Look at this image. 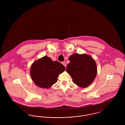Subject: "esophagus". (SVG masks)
Returning a JSON list of instances; mask_svg holds the SVG:
<instances>
[{"mask_svg":"<svg viewBox=\"0 0 125 125\" xmlns=\"http://www.w3.org/2000/svg\"><path fill=\"white\" fill-rule=\"evenodd\" d=\"M62 64L63 65H64L65 66V67H66V64H65V61H64V62H62Z\"/></svg>","mask_w":125,"mask_h":125,"instance_id":"34e87169","label":"esophagus"}]
</instances>
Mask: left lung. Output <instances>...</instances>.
I'll return each mask as SVG.
<instances>
[{
  "mask_svg": "<svg viewBox=\"0 0 125 125\" xmlns=\"http://www.w3.org/2000/svg\"><path fill=\"white\" fill-rule=\"evenodd\" d=\"M70 63L66 72L70 74L73 83L82 88L88 87L94 80L97 73L95 60L88 55L73 54L69 58Z\"/></svg>",
  "mask_w": 125,
  "mask_h": 125,
  "instance_id": "left-lung-1",
  "label": "left lung"
}]
</instances>
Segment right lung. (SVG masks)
I'll use <instances>...</instances> for the list:
<instances>
[{"label":"right lung","instance_id":"obj_1","mask_svg":"<svg viewBox=\"0 0 125 125\" xmlns=\"http://www.w3.org/2000/svg\"><path fill=\"white\" fill-rule=\"evenodd\" d=\"M65 69L59 62L53 61L50 58L44 56L33 63L30 74L32 81L37 86L48 89L57 82L58 76Z\"/></svg>","mask_w":125,"mask_h":125}]
</instances>
